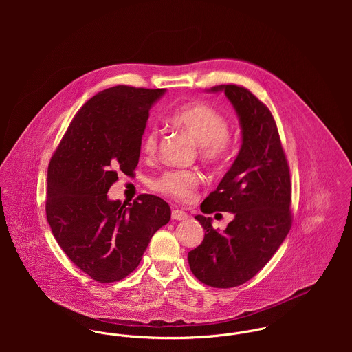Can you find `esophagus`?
I'll return each instance as SVG.
<instances>
[{
	"mask_svg": "<svg viewBox=\"0 0 352 352\" xmlns=\"http://www.w3.org/2000/svg\"><path fill=\"white\" fill-rule=\"evenodd\" d=\"M187 218H188V215H187V212H184L183 210H179V208L172 210V219L184 221V219H187Z\"/></svg>",
	"mask_w": 352,
	"mask_h": 352,
	"instance_id": "34e87169",
	"label": "esophagus"
}]
</instances>
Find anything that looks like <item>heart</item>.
<instances>
[{
  "label": "heart",
  "mask_w": 352,
  "mask_h": 352,
  "mask_svg": "<svg viewBox=\"0 0 352 352\" xmlns=\"http://www.w3.org/2000/svg\"><path fill=\"white\" fill-rule=\"evenodd\" d=\"M170 120L186 130L197 142L201 160L218 165L222 164L232 148L230 126L222 112L206 102H192L176 109ZM158 129L149 126L142 137V151L153 155L158 146ZM201 184V175L194 169L165 170L153 182V187L176 201H190Z\"/></svg>",
  "instance_id": "heart-1"
}]
</instances>
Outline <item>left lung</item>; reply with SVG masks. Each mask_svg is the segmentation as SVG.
<instances>
[{
    "instance_id": "obj_1",
    "label": "left lung",
    "mask_w": 352,
    "mask_h": 352,
    "mask_svg": "<svg viewBox=\"0 0 352 352\" xmlns=\"http://www.w3.org/2000/svg\"><path fill=\"white\" fill-rule=\"evenodd\" d=\"M210 91H223L233 104L243 129V145L201 210L204 214L229 211L234 219L219 233L212 229L210 217L197 215L204 239L188 252V263L201 283L229 289L252 279L290 232V168L275 119L263 101L234 84Z\"/></svg>"
}]
</instances>
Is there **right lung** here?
<instances>
[{"label": "right lung", "mask_w": 352, "mask_h": 352, "mask_svg": "<svg viewBox=\"0 0 352 352\" xmlns=\"http://www.w3.org/2000/svg\"><path fill=\"white\" fill-rule=\"evenodd\" d=\"M165 89L118 85L87 101L70 122L47 170L46 214L66 256L94 280L118 282L141 263L170 207L142 194L133 203L109 201L119 173L138 165L151 105Z\"/></svg>", "instance_id": "obj_1"}]
</instances>
